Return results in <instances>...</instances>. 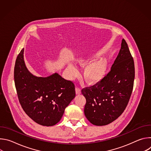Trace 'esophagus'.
I'll use <instances>...</instances> for the list:
<instances>
[{
    "label": "esophagus",
    "instance_id": "34e87169",
    "mask_svg": "<svg viewBox=\"0 0 151 151\" xmlns=\"http://www.w3.org/2000/svg\"><path fill=\"white\" fill-rule=\"evenodd\" d=\"M75 92H76V95H79V94H80L81 93V90L79 88H77V87H76V88H75Z\"/></svg>",
    "mask_w": 151,
    "mask_h": 151
}]
</instances>
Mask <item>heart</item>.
I'll use <instances>...</instances> for the list:
<instances>
[{"mask_svg": "<svg viewBox=\"0 0 151 151\" xmlns=\"http://www.w3.org/2000/svg\"><path fill=\"white\" fill-rule=\"evenodd\" d=\"M89 55L82 56L77 60V63L81 67H85L83 71V78L87 83L93 85L101 82L106 76L109 68V60L107 58H101L93 61ZM67 73L70 79L76 77L78 70L75 64L69 63L67 66Z\"/></svg>", "mask_w": 151, "mask_h": 151, "instance_id": "b5f03b06", "label": "heart"}]
</instances>
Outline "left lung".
Segmentation results:
<instances>
[{"instance_id":"8db88e82","label":"left lung","mask_w":151,"mask_h":151,"mask_svg":"<svg viewBox=\"0 0 151 151\" xmlns=\"http://www.w3.org/2000/svg\"><path fill=\"white\" fill-rule=\"evenodd\" d=\"M134 63L125 40L111 71L99 83L82 90L86 99L84 114L93 125L102 126L116 119L124 111L133 88Z\"/></svg>"}]
</instances>
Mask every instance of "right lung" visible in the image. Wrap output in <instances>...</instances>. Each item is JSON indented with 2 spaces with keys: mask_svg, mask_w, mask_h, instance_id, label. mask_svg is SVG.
Returning <instances> with one entry per match:
<instances>
[{
  "mask_svg": "<svg viewBox=\"0 0 151 151\" xmlns=\"http://www.w3.org/2000/svg\"><path fill=\"white\" fill-rule=\"evenodd\" d=\"M23 54L24 48L18 55L14 68V81L20 104L36 123L54 125L75 98V85L57 73L47 77L33 75L26 66Z\"/></svg>",
  "mask_w": 151,
  "mask_h": 151,
  "instance_id": "1",
  "label": "right lung"
}]
</instances>
